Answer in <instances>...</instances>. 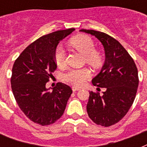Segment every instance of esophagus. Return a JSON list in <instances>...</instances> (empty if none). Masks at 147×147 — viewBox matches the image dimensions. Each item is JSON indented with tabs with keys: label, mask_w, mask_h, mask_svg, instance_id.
I'll use <instances>...</instances> for the list:
<instances>
[{
	"label": "esophagus",
	"mask_w": 147,
	"mask_h": 147,
	"mask_svg": "<svg viewBox=\"0 0 147 147\" xmlns=\"http://www.w3.org/2000/svg\"><path fill=\"white\" fill-rule=\"evenodd\" d=\"M71 88H72V91H73V92H77V91H78V90H80L79 88L76 87V86H72Z\"/></svg>",
	"instance_id": "obj_1"
}]
</instances>
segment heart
Returning a JSON list of instances; mask_svg holds the SVG:
<instances>
[{
  "label": "heart",
  "instance_id": "obj_1",
  "mask_svg": "<svg viewBox=\"0 0 147 147\" xmlns=\"http://www.w3.org/2000/svg\"><path fill=\"white\" fill-rule=\"evenodd\" d=\"M71 45L78 52L85 56L88 64L94 68H98L101 64V56L95 51V45L92 38L87 36H78L71 40ZM54 59L59 66H63L66 63V54L62 46H58L54 53ZM91 76L88 69H71L63 75V79L71 85L80 86Z\"/></svg>",
  "mask_w": 147,
  "mask_h": 147
}]
</instances>
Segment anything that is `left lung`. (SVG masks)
I'll return each mask as SVG.
<instances>
[{
	"mask_svg": "<svg viewBox=\"0 0 147 147\" xmlns=\"http://www.w3.org/2000/svg\"><path fill=\"white\" fill-rule=\"evenodd\" d=\"M94 36L105 48V62L92 84L105 88L102 94L89 92L87 112L98 125L110 127L121 121L128 112L136 97L139 84L138 71L133 58L122 45L107 33L81 30Z\"/></svg>",
	"mask_w": 147,
	"mask_h": 147,
	"instance_id": "8db88e82",
	"label": "left lung"
}]
</instances>
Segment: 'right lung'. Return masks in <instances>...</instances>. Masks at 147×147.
<instances>
[{"instance_id": "add662e5", "label": "right lung", "mask_w": 147, "mask_h": 147, "mask_svg": "<svg viewBox=\"0 0 147 147\" xmlns=\"http://www.w3.org/2000/svg\"><path fill=\"white\" fill-rule=\"evenodd\" d=\"M75 30H58L41 36L29 45L15 60L10 78L13 94L20 108L30 121L49 125L62 116L72 90L59 82L49 92L46 84L57 64L54 53L59 42Z\"/></svg>"}]
</instances>
